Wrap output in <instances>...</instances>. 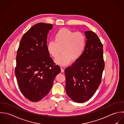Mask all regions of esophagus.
Wrapping results in <instances>:
<instances>
[{"mask_svg": "<svg viewBox=\"0 0 124 124\" xmlns=\"http://www.w3.org/2000/svg\"><path fill=\"white\" fill-rule=\"evenodd\" d=\"M61 72H64V69L62 67H61Z\"/></svg>", "mask_w": 124, "mask_h": 124, "instance_id": "esophagus-1", "label": "esophagus"}]
</instances>
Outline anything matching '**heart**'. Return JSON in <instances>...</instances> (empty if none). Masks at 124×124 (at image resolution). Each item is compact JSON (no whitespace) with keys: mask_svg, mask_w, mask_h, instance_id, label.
Returning a JSON list of instances; mask_svg holds the SVG:
<instances>
[{"mask_svg":"<svg viewBox=\"0 0 124 124\" xmlns=\"http://www.w3.org/2000/svg\"><path fill=\"white\" fill-rule=\"evenodd\" d=\"M54 41L49 42L47 45L49 54L54 58L59 56L55 62L61 66L68 65L71 60H77L82 54L85 45L86 38L81 32H74L69 29H60L54 36Z\"/></svg>","mask_w":124,"mask_h":124,"instance_id":"1","label":"heart"}]
</instances>
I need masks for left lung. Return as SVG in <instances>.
Segmentation results:
<instances>
[{
  "mask_svg": "<svg viewBox=\"0 0 124 124\" xmlns=\"http://www.w3.org/2000/svg\"><path fill=\"white\" fill-rule=\"evenodd\" d=\"M85 34L87 40L82 54L65 70L66 93L77 103L93 96L101 83L105 66L103 45L98 36L92 31Z\"/></svg>",
  "mask_w": 124,
  "mask_h": 124,
  "instance_id": "left-lung-1",
  "label": "left lung"
}]
</instances>
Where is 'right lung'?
I'll use <instances>...</instances> for the list:
<instances>
[{"label":"right lung","mask_w":124,"mask_h":124,"mask_svg":"<svg viewBox=\"0 0 124 124\" xmlns=\"http://www.w3.org/2000/svg\"><path fill=\"white\" fill-rule=\"evenodd\" d=\"M53 25L39 23L23 36L17 50L15 74L23 95L39 101L51 90L55 77L60 72L47 49V34Z\"/></svg>","instance_id":"add662e5"}]
</instances>
